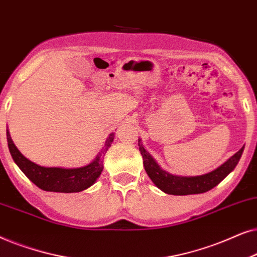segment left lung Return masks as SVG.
<instances>
[{"instance_id":"1","label":"left lung","mask_w":257,"mask_h":257,"mask_svg":"<svg viewBox=\"0 0 257 257\" xmlns=\"http://www.w3.org/2000/svg\"><path fill=\"white\" fill-rule=\"evenodd\" d=\"M139 149L143 157V166L146 172L159 189L169 195H193L206 193L225 179L237 166L244 146L216 169L197 176L173 175L163 170L154 160V157L145 149L141 139H139Z\"/></svg>"}]
</instances>
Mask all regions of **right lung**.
Here are the masks:
<instances>
[{
    "mask_svg": "<svg viewBox=\"0 0 257 257\" xmlns=\"http://www.w3.org/2000/svg\"><path fill=\"white\" fill-rule=\"evenodd\" d=\"M115 134L111 133L105 140L104 147L98 155L87 166L78 168H63V167H43L27 159L14 145L12 136L7 129V141L13 160L15 161L23 174L34 184L46 191L54 193H80L88 189L96 182L103 170V156L114 141Z\"/></svg>",
    "mask_w": 257,
    "mask_h": 257,
    "instance_id": "add662e5",
    "label": "right lung"
}]
</instances>
